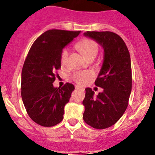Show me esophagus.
<instances>
[{
  "mask_svg": "<svg viewBox=\"0 0 155 155\" xmlns=\"http://www.w3.org/2000/svg\"><path fill=\"white\" fill-rule=\"evenodd\" d=\"M75 89L76 90H83V88L81 87H79V86H75Z\"/></svg>",
  "mask_w": 155,
  "mask_h": 155,
  "instance_id": "34e87169",
  "label": "esophagus"
}]
</instances>
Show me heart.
Segmentation results:
<instances>
[{"label": "heart", "instance_id": "b5f03b06", "mask_svg": "<svg viewBox=\"0 0 155 155\" xmlns=\"http://www.w3.org/2000/svg\"><path fill=\"white\" fill-rule=\"evenodd\" d=\"M77 47L84 54L87 59L91 57H95L98 51V46L97 42L91 39H83L77 43ZM69 49L64 48L61 55V64L62 66H65L68 62L69 57ZM94 77L92 71H79L74 74L73 79L78 84H87Z\"/></svg>", "mask_w": 155, "mask_h": 155}]
</instances>
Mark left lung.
Masks as SVG:
<instances>
[{"label":"left lung","instance_id":"left-lung-1","mask_svg":"<svg viewBox=\"0 0 155 155\" xmlns=\"http://www.w3.org/2000/svg\"><path fill=\"white\" fill-rule=\"evenodd\" d=\"M84 35L102 46L104 58L94 81L103 91L95 97L91 88H85L83 119L93 128L105 129L121 118L128 105L132 89L130 56L124 41L114 32L87 31Z\"/></svg>","mask_w":155,"mask_h":155}]
</instances>
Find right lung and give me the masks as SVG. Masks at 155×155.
<instances>
[{
	"mask_svg": "<svg viewBox=\"0 0 155 155\" xmlns=\"http://www.w3.org/2000/svg\"><path fill=\"white\" fill-rule=\"evenodd\" d=\"M81 31L51 29L36 39L21 71V98L30 118L42 127H53L64 119V106L74 86L67 83L54 87L56 71L61 67L63 49Z\"/></svg>",
	"mask_w": 155,
	"mask_h": 155,
	"instance_id": "add662e5",
	"label": "right lung"
}]
</instances>
